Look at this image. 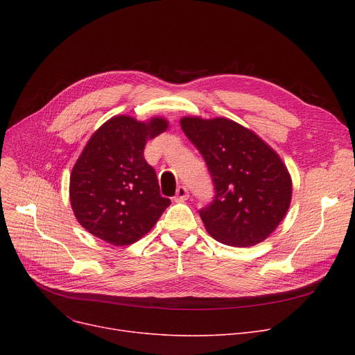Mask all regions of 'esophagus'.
<instances>
[{"label":"esophagus","mask_w":355,"mask_h":355,"mask_svg":"<svg viewBox=\"0 0 355 355\" xmlns=\"http://www.w3.org/2000/svg\"><path fill=\"white\" fill-rule=\"evenodd\" d=\"M189 189L185 187V185H180V187L177 189V194H175V197H174V200L175 201H185L189 198Z\"/></svg>","instance_id":"1"}]
</instances>
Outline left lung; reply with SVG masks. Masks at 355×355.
I'll list each match as a JSON object with an SVG mask.
<instances>
[{
  "label": "left lung",
  "instance_id": "obj_1",
  "mask_svg": "<svg viewBox=\"0 0 355 355\" xmlns=\"http://www.w3.org/2000/svg\"><path fill=\"white\" fill-rule=\"evenodd\" d=\"M180 123L214 184V200L198 211L206 230L234 248L263 241L284 220L292 198L282 159L250 129L230 119L187 116Z\"/></svg>",
  "mask_w": 355,
  "mask_h": 355
}]
</instances>
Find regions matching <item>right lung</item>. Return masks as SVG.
<instances>
[{"label": "right lung", "mask_w": 355, "mask_h": 355, "mask_svg": "<svg viewBox=\"0 0 355 355\" xmlns=\"http://www.w3.org/2000/svg\"><path fill=\"white\" fill-rule=\"evenodd\" d=\"M166 128L164 118L138 122L121 115L92 135L73 166L69 189L73 213L90 234L114 246L135 243L170 206L144 158L146 141Z\"/></svg>", "instance_id": "1"}]
</instances>
